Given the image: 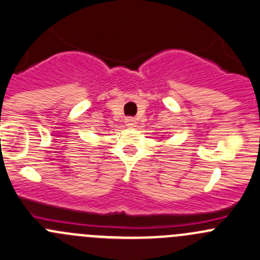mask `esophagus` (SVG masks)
<instances>
[{
    "instance_id": "obj_1",
    "label": "esophagus",
    "mask_w": 260,
    "mask_h": 260,
    "mask_svg": "<svg viewBox=\"0 0 260 260\" xmlns=\"http://www.w3.org/2000/svg\"><path fill=\"white\" fill-rule=\"evenodd\" d=\"M125 125L129 127H134L136 125L135 119H133V117H127V119H125Z\"/></svg>"
}]
</instances>
